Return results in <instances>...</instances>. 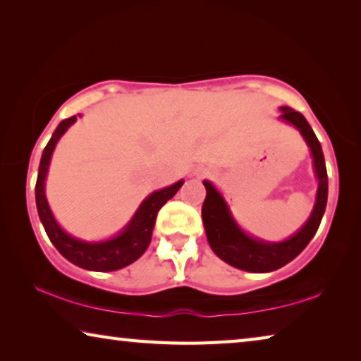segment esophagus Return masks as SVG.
Listing matches in <instances>:
<instances>
[{
    "label": "esophagus",
    "instance_id": "1",
    "mask_svg": "<svg viewBox=\"0 0 361 361\" xmlns=\"http://www.w3.org/2000/svg\"><path fill=\"white\" fill-rule=\"evenodd\" d=\"M202 173H205V170H197V175H202Z\"/></svg>",
    "mask_w": 361,
    "mask_h": 361
}]
</instances>
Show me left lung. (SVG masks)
Returning a JSON list of instances; mask_svg holds the SVG:
<instances>
[{
    "label": "left lung",
    "mask_w": 361,
    "mask_h": 361,
    "mask_svg": "<svg viewBox=\"0 0 361 361\" xmlns=\"http://www.w3.org/2000/svg\"><path fill=\"white\" fill-rule=\"evenodd\" d=\"M279 111L283 112L279 116V120L299 130L307 146L310 147L313 171L318 180L313 210L299 231L279 243H268L250 236L234 220L230 205L221 196V192L209 180L202 181L205 191H207L202 205V221L210 247L228 265L244 271H274L284 267L286 263L294 260L307 247V244L312 241L319 223H322L326 202H328V173H326L323 149L317 135L313 133L312 127L300 112L286 106L279 107Z\"/></svg>",
    "instance_id": "obj_1"
}]
</instances>
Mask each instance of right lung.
I'll use <instances>...</instances> for the list:
<instances>
[{"label": "right lung", "instance_id": "add662e5", "mask_svg": "<svg viewBox=\"0 0 361 361\" xmlns=\"http://www.w3.org/2000/svg\"><path fill=\"white\" fill-rule=\"evenodd\" d=\"M82 117L73 116L71 118L62 120L54 130L53 136L48 141L47 147L42 154L38 169V178L35 186V199L38 216L42 220L44 231H47L49 241L54 244V247L59 250L62 257H66L73 265L91 271H116L120 268L130 265L135 260L146 252L147 245L151 244L152 230L156 225L157 212L162 209L165 202L170 201L175 196L176 191L183 186V180L173 183L171 186L164 190L154 191L140 204L138 210L131 216L130 221L123 226V230L111 239L104 241H83V239L73 238L71 234L62 230L59 223L56 221L53 212L49 209L47 192H44V181L49 170V162L53 157L54 147L57 141L62 138V135L71 128V125L77 122V118Z\"/></svg>", "mask_w": 361, "mask_h": 361}]
</instances>
